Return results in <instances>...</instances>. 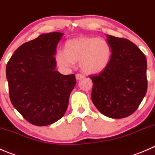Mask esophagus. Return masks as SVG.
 Returning <instances> with one entry per match:
<instances>
[{
    "label": "esophagus",
    "instance_id": "obj_1",
    "mask_svg": "<svg viewBox=\"0 0 155 155\" xmlns=\"http://www.w3.org/2000/svg\"><path fill=\"white\" fill-rule=\"evenodd\" d=\"M75 77H76V79H77L78 81H79V80H81L82 78H84V75H83V74H77L75 75Z\"/></svg>",
    "mask_w": 155,
    "mask_h": 155
}]
</instances>
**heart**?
<instances>
[{
  "instance_id": "b5f03b06",
  "label": "heart",
  "mask_w": 155,
  "mask_h": 155,
  "mask_svg": "<svg viewBox=\"0 0 155 155\" xmlns=\"http://www.w3.org/2000/svg\"><path fill=\"white\" fill-rule=\"evenodd\" d=\"M111 46L106 40L95 37H78L65 43V50L56 52L57 63L63 68H71L79 62L80 68L87 74H99L109 64Z\"/></svg>"
}]
</instances>
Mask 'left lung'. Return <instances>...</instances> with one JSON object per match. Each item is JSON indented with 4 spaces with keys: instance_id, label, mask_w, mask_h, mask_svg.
Masks as SVG:
<instances>
[{
    "instance_id": "left-lung-1",
    "label": "left lung",
    "mask_w": 155,
    "mask_h": 155,
    "mask_svg": "<svg viewBox=\"0 0 155 155\" xmlns=\"http://www.w3.org/2000/svg\"><path fill=\"white\" fill-rule=\"evenodd\" d=\"M111 60L93 81L91 99L96 108L111 118H124L138 108L147 91V60L131 41L107 35Z\"/></svg>"
}]
</instances>
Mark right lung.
<instances>
[{"mask_svg": "<svg viewBox=\"0 0 155 155\" xmlns=\"http://www.w3.org/2000/svg\"><path fill=\"white\" fill-rule=\"evenodd\" d=\"M63 33L43 34L21 45L7 62L10 99L27 121L47 126L62 118L76 84L74 74L56 70L54 56Z\"/></svg>", "mask_w": 155, "mask_h": 155, "instance_id": "obj_1", "label": "right lung"}]
</instances>
